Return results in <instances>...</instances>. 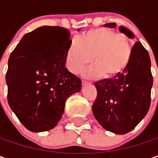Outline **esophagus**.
<instances>
[{
	"mask_svg": "<svg viewBox=\"0 0 158 158\" xmlns=\"http://www.w3.org/2000/svg\"><path fill=\"white\" fill-rule=\"evenodd\" d=\"M88 84H90V82L87 80H82V85H88Z\"/></svg>",
	"mask_w": 158,
	"mask_h": 158,
	"instance_id": "esophagus-1",
	"label": "esophagus"
}]
</instances>
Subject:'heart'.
I'll list each match as a JSON object with an SVG mask.
<instances>
[{
	"mask_svg": "<svg viewBox=\"0 0 158 158\" xmlns=\"http://www.w3.org/2000/svg\"><path fill=\"white\" fill-rule=\"evenodd\" d=\"M132 48L127 37L108 28L87 31L80 39H74L67 50L66 65L70 72L80 73L93 62L95 67L88 70L87 77L102 75L113 78L128 64Z\"/></svg>",
	"mask_w": 158,
	"mask_h": 158,
	"instance_id": "obj_1",
	"label": "heart"
}]
</instances>
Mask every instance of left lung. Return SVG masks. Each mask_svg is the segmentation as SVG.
I'll return each mask as SVG.
<instances>
[{
    "mask_svg": "<svg viewBox=\"0 0 158 158\" xmlns=\"http://www.w3.org/2000/svg\"><path fill=\"white\" fill-rule=\"evenodd\" d=\"M115 28L116 23L105 24ZM119 31L130 39L134 34L120 26ZM98 95L92 112L98 122L108 131L126 134L134 129L150 108L153 76L148 50L140 41L132 48V55L121 73L111 79L95 82Z\"/></svg>",
    "mask_w": 158,
    "mask_h": 158,
    "instance_id": "8db88e82",
    "label": "left lung"
}]
</instances>
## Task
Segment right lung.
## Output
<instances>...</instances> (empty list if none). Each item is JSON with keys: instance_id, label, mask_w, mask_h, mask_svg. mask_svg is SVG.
I'll list each match as a JSON object with an SVG mask.
<instances>
[{"instance_id": "right-lung-1", "label": "right lung", "mask_w": 158, "mask_h": 158, "mask_svg": "<svg viewBox=\"0 0 158 158\" xmlns=\"http://www.w3.org/2000/svg\"><path fill=\"white\" fill-rule=\"evenodd\" d=\"M69 37L62 27L42 26L26 33L10 55L8 103L30 131L56 127L67 98L81 89V79L65 68Z\"/></svg>"}]
</instances>
